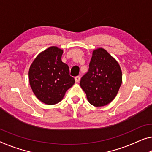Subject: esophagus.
Listing matches in <instances>:
<instances>
[{"instance_id":"1","label":"esophagus","mask_w":152,"mask_h":152,"mask_svg":"<svg viewBox=\"0 0 152 152\" xmlns=\"http://www.w3.org/2000/svg\"><path fill=\"white\" fill-rule=\"evenodd\" d=\"M75 80L76 82H79V81H80V77L79 76L75 77Z\"/></svg>"}]
</instances>
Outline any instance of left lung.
<instances>
[{"instance_id": "obj_1", "label": "left lung", "mask_w": 152, "mask_h": 152, "mask_svg": "<svg viewBox=\"0 0 152 152\" xmlns=\"http://www.w3.org/2000/svg\"><path fill=\"white\" fill-rule=\"evenodd\" d=\"M89 66L80 86L92 105H107L115 99L122 82L120 64L107 50L98 48L93 51Z\"/></svg>"}]
</instances>
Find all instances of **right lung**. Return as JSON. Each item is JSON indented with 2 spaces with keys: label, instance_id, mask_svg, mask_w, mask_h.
Instances as JSON below:
<instances>
[{
  "label": "right lung",
  "instance_id": "add662e5",
  "mask_svg": "<svg viewBox=\"0 0 152 152\" xmlns=\"http://www.w3.org/2000/svg\"><path fill=\"white\" fill-rule=\"evenodd\" d=\"M63 50L52 46L35 58L28 71L30 86L40 101L49 105L61 101L75 79L70 76L68 65L62 62Z\"/></svg>",
  "mask_w": 152,
  "mask_h": 152
}]
</instances>
